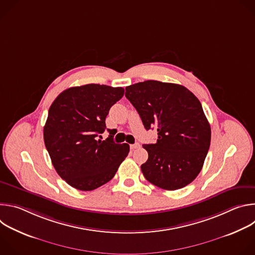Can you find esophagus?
I'll return each mask as SVG.
<instances>
[{"label":"esophagus","instance_id":"esophagus-1","mask_svg":"<svg viewBox=\"0 0 255 255\" xmlns=\"http://www.w3.org/2000/svg\"><path fill=\"white\" fill-rule=\"evenodd\" d=\"M140 147V144L139 143H134V144H131L130 145V148L133 150V149H136V148H139Z\"/></svg>","mask_w":255,"mask_h":255}]
</instances>
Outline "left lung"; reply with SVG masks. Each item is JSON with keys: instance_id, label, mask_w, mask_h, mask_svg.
<instances>
[{"instance_id": "8db88e82", "label": "left lung", "mask_w": 255, "mask_h": 255, "mask_svg": "<svg viewBox=\"0 0 255 255\" xmlns=\"http://www.w3.org/2000/svg\"><path fill=\"white\" fill-rule=\"evenodd\" d=\"M125 90L145 129H157V141L143 145L148 152L141 165L145 178L167 191L191 184L203 167L211 142V127L198 98L184 86L158 81Z\"/></svg>"}]
</instances>
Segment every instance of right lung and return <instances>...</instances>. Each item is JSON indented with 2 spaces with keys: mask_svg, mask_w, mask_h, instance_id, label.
I'll return each mask as SVG.
<instances>
[{
  "mask_svg": "<svg viewBox=\"0 0 255 255\" xmlns=\"http://www.w3.org/2000/svg\"><path fill=\"white\" fill-rule=\"evenodd\" d=\"M123 95V88L90 84L63 91L51 104L44 143L56 172L72 188L93 191L105 185L128 155L129 145L115 143L110 129L106 140L98 138Z\"/></svg>",
  "mask_w": 255,
  "mask_h": 255,
  "instance_id": "1",
  "label": "right lung"
}]
</instances>
